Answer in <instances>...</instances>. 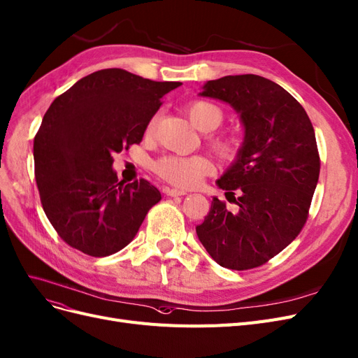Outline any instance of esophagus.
I'll return each instance as SVG.
<instances>
[{
  "label": "esophagus",
  "instance_id": "34e87169",
  "mask_svg": "<svg viewBox=\"0 0 358 358\" xmlns=\"http://www.w3.org/2000/svg\"><path fill=\"white\" fill-rule=\"evenodd\" d=\"M166 195H169V196H182V195H187V192H185V191H180V189L167 188V189H166Z\"/></svg>",
  "mask_w": 358,
  "mask_h": 358
}]
</instances>
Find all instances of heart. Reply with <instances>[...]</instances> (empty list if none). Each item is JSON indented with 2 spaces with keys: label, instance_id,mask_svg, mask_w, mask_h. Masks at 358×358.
<instances>
[{
  "label": "heart",
  "instance_id": "heart-1",
  "mask_svg": "<svg viewBox=\"0 0 358 358\" xmlns=\"http://www.w3.org/2000/svg\"><path fill=\"white\" fill-rule=\"evenodd\" d=\"M185 113H187L192 124L203 131L215 130L224 120L222 109L208 101H194L185 106ZM155 124L157 117L154 115L145 127L146 138L152 136ZM208 145L222 159H227V162H232L240 154V142L231 134H215V136L208 138ZM152 169L163 180L182 189L196 187L206 176L213 173V164L204 155H163L155 159Z\"/></svg>",
  "mask_w": 358,
  "mask_h": 358
}]
</instances>
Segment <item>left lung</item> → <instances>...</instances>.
Listing matches in <instances>:
<instances>
[{
    "instance_id": "1",
    "label": "left lung",
    "mask_w": 358,
    "mask_h": 358,
    "mask_svg": "<svg viewBox=\"0 0 358 358\" xmlns=\"http://www.w3.org/2000/svg\"><path fill=\"white\" fill-rule=\"evenodd\" d=\"M201 96L234 106L245 139L217 180L237 212L213 199L196 236L220 266L257 268L286 249L310 216L320 176L314 127L289 92L253 73L207 81Z\"/></svg>"
}]
</instances>
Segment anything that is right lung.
<instances>
[{
	"instance_id": "1",
	"label": "right lung",
	"mask_w": 358,
	"mask_h": 358,
	"mask_svg": "<svg viewBox=\"0 0 358 358\" xmlns=\"http://www.w3.org/2000/svg\"><path fill=\"white\" fill-rule=\"evenodd\" d=\"M179 85L102 69L47 109L34 139L35 180L45 216L72 249L94 257L117 253L162 200L146 179L118 180L113 154L142 142L163 96Z\"/></svg>"
}]
</instances>
